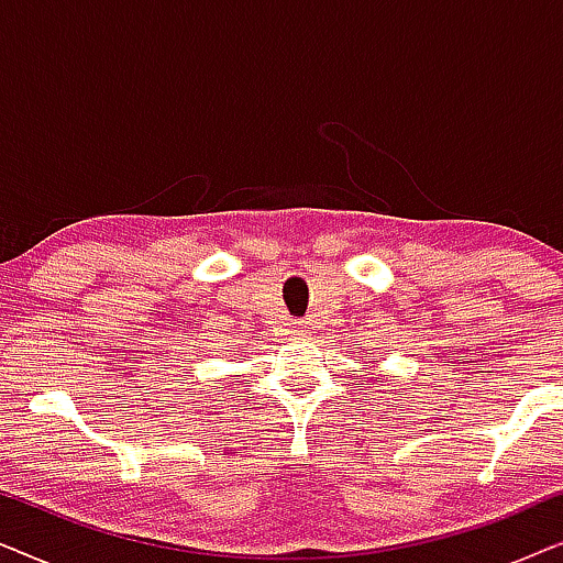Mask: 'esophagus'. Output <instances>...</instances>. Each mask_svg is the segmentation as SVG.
Masks as SVG:
<instances>
[{
    "label": "esophagus",
    "mask_w": 563,
    "mask_h": 563,
    "mask_svg": "<svg viewBox=\"0 0 563 563\" xmlns=\"http://www.w3.org/2000/svg\"><path fill=\"white\" fill-rule=\"evenodd\" d=\"M295 333H297V335H305V325H302V322H297V330H295Z\"/></svg>",
    "instance_id": "obj_1"
}]
</instances>
